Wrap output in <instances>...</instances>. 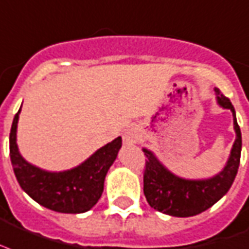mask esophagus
<instances>
[{
    "label": "esophagus",
    "mask_w": 249,
    "mask_h": 249,
    "mask_svg": "<svg viewBox=\"0 0 249 249\" xmlns=\"http://www.w3.org/2000/svg\"><path fill=\"white\" fill-rule=\"evenodd\" d=\"M123 140H124L125 143H128V145H133V143H136V142L138 141L137 133L130 129V130H128V132L125 133L124 137H123Z\"/></svg>",
    "instance_id": "obj_1"
}]
</instances>
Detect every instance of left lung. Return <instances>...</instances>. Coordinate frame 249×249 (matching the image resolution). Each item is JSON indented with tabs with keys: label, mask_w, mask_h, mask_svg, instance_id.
Instances as JSON below:
<instances>
[{
	"label": "left lung",
	"mask_w": 249,
	"mask_h": 249,
	"mask_svg": "<svg viewBox=\"0 0 249 249\" xmlns=\"http://www.w3.org/2000/svg\"><path fill=\"white\" fill-rule=\"evenodd\" d=\"M218 104L232 112L236 140L225 168L206 180H187L174 175L155 155L143 149L146 155L143 171V193L149 205L160 213L172 217H192L212 208L232 185L238 174L242 153V132L239 128L234 106L221 91L215 89Z\"/></svg>",
	"instance_id": "1"
}]
</instances>
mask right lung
Masks as SVG:
<instances>
[{
	"instance_id": "add662e5",
	"label": "right lung",
	"mask_w": 249,
	"mask_h": 249,
	"mask_svg": "<svg viewBox=\"0 0 249 249\" xmlns=\"http://www.w3.org/2000/svg\"><path fill=\"white\" fill-rule=\"evenodd\" d=\"M15 113L10 130V159L19 185L37 204L58 213L78 214L90 210L99 201L104 179L121 147V137L95 151L82 164L62 172H48L26 162L17 146Z\"/></svg>"
}]
</instances>
